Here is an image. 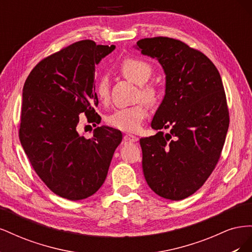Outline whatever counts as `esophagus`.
<instances>
[{"mask_svg":"<svg viewBox=\"0 0 252 252\" xmlns=\"http://www.w3.org/2000/svg\"><path fill=\"white\" fill-rule=\"evenodd\" d=\"M124 140L127 141V142H132V143H133V142H138V141H139V138H138V136H135V135L127 133V134H125V136H124Z\"/></svg>","mask_w":252,"mask_h":252,"instance_id":"1","label":"esophagus"}]
</instances>
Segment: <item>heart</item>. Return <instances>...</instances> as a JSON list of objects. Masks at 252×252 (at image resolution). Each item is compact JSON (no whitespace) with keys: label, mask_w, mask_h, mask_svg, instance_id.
<instances>
[{"label":"heart","mask_w":252,"mask_h":252,"mask_svg":"<svg viewBox=\"0 0 252 252\" xmlns=\"http://www.w3.org/2000/svg\"><path fill=\"white\" fill-rule=\"evenodd\" d=\"M119 71L127 80L142 85L140 93L147 103L155 105L158 100V93L155 86L144 85L152 74V67L149 63L136 58H127L119 66ZM95 94L98 100L105 103L109 98V82L107 78H101L95 85ZM148 113L147 106L140 103L130 107L119 108L114 110L106 119L108 125L119 130L126 132H135L141 128L143 121Z\"/></svg>","instance_id":"1"}]
</instances>
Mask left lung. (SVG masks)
<instances>
[{
	"instance_id": "8db88e82",
	"label": "left lung",
	"mask_w": 252,
	"mask_h": 252,
	"mask_svg": "<svg viewBox=\"0 0 252 252\" xmlns=\"http://www.w3.org/2000/svg\"><path fill=\"white\" fill-rule=\"evenodd\" d=\"M157 59L166 74L165 96L151 127L169 129L140 139L145 180L171 201L200 189L216 168L229 126V111L219 70L201 51L166 36L136 43Z\"/></svg>"
}]
</instances>
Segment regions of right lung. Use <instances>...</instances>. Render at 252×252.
Wrapping results in <instances>:
<instances>
[{
  "mask_svg": "<svg viewBox=\"0 0 252 252\" xmlns=\"http://www.w3.org/2000/svg\"><path fill=\"white\" fill-rule=\"evenodd\" d=\"M116 46L91 40L73 43L43 59L23 88L19 136L29 162L52 192L79 201L105 182L122 132L101 126L85 139L77 126L85 113L98 124L94 108L95 65Z\"/></svg>",
  "mask_w": 252,
  "mask_h": 252,
  "instance_id": "obj_1",
  "label": "right lung"
}]
</instances>
